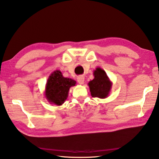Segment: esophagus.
<instances>
[{
    "label": "esophagus",
    "instance_id": "34e87169",
    "mask_svg": "<svg viewBox=\"0 0 159 159\" xmlns=\"http://www.w3.org/2000/svg\"><path fill=\"white\" fill-rule=\"evenodd\" d=\"M77 80L79 84H80V85H83V84L84 83V81H85V77H84L83 76H78Z\"/></svg>",
    "mask_w": 159,
    "mask_h": 159
}]
</instances>
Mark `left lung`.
I'll return each instance as SVG.
<instances>
[{"mask_svg": "<svg viewBox=\"0 0 159 159\" xmlns=\"http://www.w3.org/2000/svg\"><path fill=\"white\" fill-rule=\"evenodd\" d=\"M94 79L88 83L92 97L105 98L110 94L112 83L109 79L105 71L101 67L94 71Z\"/></svg>", "mask_w": 159, "mask_h": 159, "instance_id": "left-lung-1", "label": "left lung"}]
</instances>
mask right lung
<instances>
[{"label": "right lung", "mask_w": 159, "mask_h": 159, "mask_svg": "<svg viewBox=\"0 0 159 159\" xmlns=\"http://www.w3.org/2000/svg\"><path fill=\"white\" fill-rule=\"evenodd\" d=\"M75 80L65 78L60 70H56L49 76L45 89V96L50 104L62 105L67 100L71 87L75 86Z\"/></svg>", "instance_id": "1"}]
</instances>
